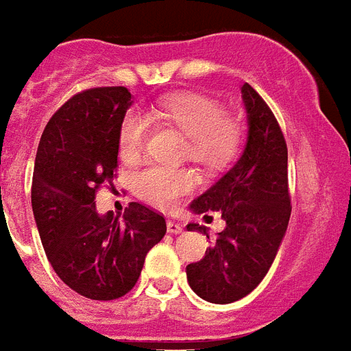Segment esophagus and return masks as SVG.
<instances>
[{"instance_id":"1","label":"esophagus","mask_w":351,"mask_h":351,"mask_svg":"<svg viewBox=\"0 0 351 351\" xmlns=\"http://www.w3.org/2000/svg\"><path fill=\"white\" fill-rule=\"evenodd\" d=\"M167 231L172 234L182 233V224H179V222H176V221H169L167 222Z\"/></svg>"}]
</instances>
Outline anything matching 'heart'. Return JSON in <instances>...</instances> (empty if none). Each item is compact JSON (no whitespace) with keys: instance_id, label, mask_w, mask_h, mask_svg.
Wrapping results in <instances>:
<instances>
[{"instance_id":"heart-1","label":"heart","mask_w":351,"mask_h":351,"mask_svg":"<svg viewBox=\"0 0 351 351\" xmlns=\"http://www.w3.org/2000/svg\"><path fill=\"white\" fill-rule=\"evenodd\" d=\"M145 119L184 136V156L204 170L217 172L233 163L244 143L240 118L224 112L217 98L201 91L173 93L150 107ZM147 122L129 112L118 129V152L127 163L138 161L147 138ZM195 188V176L186 169L149 167L134 178L136 195L159 208H172Z\"/></svg>"}]
</instances>
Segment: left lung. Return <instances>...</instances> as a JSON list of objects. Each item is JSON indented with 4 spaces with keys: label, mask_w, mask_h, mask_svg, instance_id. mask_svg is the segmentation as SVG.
<instances>
[{
    "label": "left lung",
    "mask_w": 351,
    "mask_h": 351,
    "mask_svg": "<svg viewBox=\"0 0 351 351\" xmlns=\"http://www.w3.org/2000/svg\"><path fill=\"white\" fill-rule=\"evenodd\" d=\"M247 109V143L233 169L192 202L195 213L221 211L226 221L202 260L186 267L192 291L210 303L247 296L267 274L291 219L287 143L271 107L249 84L242 86ZM188 231L206 228L188 224ZM210 240V237H208Z\"/></svg>",
    "instance_id": "8db88e82"
}]
</instances>
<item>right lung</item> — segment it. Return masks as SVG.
<instances>
[{
	"mask_svg": "<svg viewBox=\"0 0 351 351\" xmlns=\"http://www.w3.org/2000/svg\"><path fill=\"white\" fill-rule=\"evenodd\" d=\"M123 86L69 98L40 136L32 178V210L57 276L80 296L111 301L136 285L145 256L167 233L165 217L132 202L123 219L98 215L97 192L112 186L118 129L132 104Z\"/></svg>",
	"mask_w": 351,
	"mask_h": 351,
	"instance_id": "obj_1",
	"label": "right lung"
}]
</instances>
